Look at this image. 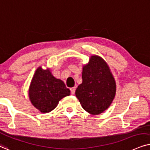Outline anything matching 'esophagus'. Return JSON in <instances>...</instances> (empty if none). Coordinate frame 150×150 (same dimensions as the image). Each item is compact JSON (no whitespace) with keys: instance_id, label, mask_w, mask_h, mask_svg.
I'll return each instance as SVG.
<instances>
[{"instance_id":"1","label":"esophagus","mask_w":150,"mask_h":150,"mask_svg":"<svg viewBox=\"0 0 150 150\" xmlns=\"http://www.w3.org/2000/svg\"><path fill=\"white\" fill-rule=\"evenodd\" d=\"M75 90H76V88H75V87L71 88V93L72 95H74V94H75Z\"/></svg>"}]
</instances>
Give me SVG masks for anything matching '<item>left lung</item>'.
<instances>
[{
  "label": "left lung",
  "mask_w": 150,
  "mask_h": 150,
  "mask_svg": "<svg viewBox=\"0 0 150 150\" xmlns=\"http://www.w3.org/2000/svg\"><path fill=\"white\" fill-rule=\"evenodd\" d=\"M116 82L109 66L99 55H92L82 68V83L75 91L80 104L93 115L102 113L115 99Z\"/></svg>",
  "instance_id": "left-lung-1"
}]
</instances>
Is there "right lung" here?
<instances>
[{
  "label": "right lung",
  "instance_id": "obj_1",
  "mask_svg": "<svg viewBox=\"0 0 150 150\" xmlns=\"http://www.w3.org/2000/svg\"><path fill=\"white\" fill-rule=\"evenodd\" d=\"M70 94L64 81L55 78L49 69L45 70L40 67L36 69L29 86V98L40 112H50L62 99Z\"/></svg>",
  "mask_w": 150,
  "mask_h": 150
}]
</instances>
